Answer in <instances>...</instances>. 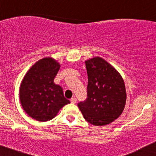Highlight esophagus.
I'll list each match as a JSON object with an SVG mask.
<instances>
[{
	"label": "esophagus",
	"mask_w": 156,
	"mask_h": 156,
	"mask_svg": "<svg viewBox=\"0 0 156 156\" xmlns=\"http://www.w3.org/2000/svg\"><path fill=\"white\" fill-rule=\"evenodd\" d=\"M70 102H71V103H73V104H75V103H76V98H71Z\"/></svg>",
	"instance_id": "obj_1"
}]
</instances>
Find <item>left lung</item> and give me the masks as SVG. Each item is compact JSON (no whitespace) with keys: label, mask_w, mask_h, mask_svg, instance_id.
<instances>
[{"label":"left lung","mask_w":156,"mask_h":156,"mask_svg":"<svg viewBox=\"0 0 156 156\" xmlns=\"http://www.w3.org/2000/svg\"><path fill=\"white\" fill-rule=\"evenodd\" d=\"M87 98L78 103L83 117L93 125H108L121 115L126 102L124 80L119 73L100 57L86 61Z\"/></svg>","instance_id":"1"}]
</instances>
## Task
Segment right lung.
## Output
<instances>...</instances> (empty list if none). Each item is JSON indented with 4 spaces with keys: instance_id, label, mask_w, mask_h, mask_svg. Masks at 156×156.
<instances>
[{
    "instance_id": "add662e5",
    "label": "right lung",
    "mask_w": 156,
    "mask_h": 156,
    "mask_svg": "<svg viewBox=\"0 0 156 156\" xmlns=\"http://www.w3.org/2000/svg\"><path fill=\"white\" fill-rule=\"evenodd\" d=\"M59 68L53 58H42L32 66L21 83V105L36 120H51L64 105L70 103L64 98L62 87L53 82Z\"/></svg>"
}]
</instances>
